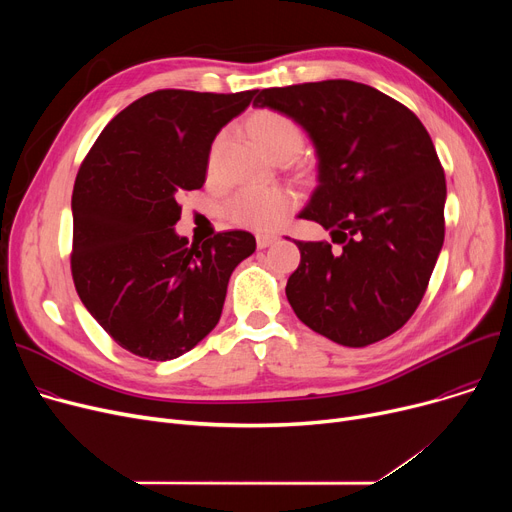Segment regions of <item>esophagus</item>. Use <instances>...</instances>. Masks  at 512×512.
Segmentation results:
<instances>
[{"label": "esophagus", "instance_id": "obj_1", "mask_svg": "<svg viewBox=\"0 0 512 512\" xmlns=\"http://www.w3.org/2000/svg\"><path fill=\"white\" fill-rule=\"evenodd\" d=\"M274 242H276L274 234H257V247L259 249L270 247V245H274Z\"/></svg>", "mask_w": 512, "mask_h": 512}]
</instances>
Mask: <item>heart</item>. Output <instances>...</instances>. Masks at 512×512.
<instances>
[{
  "label": "heart",
  "mask_w": 512,
  "mask_h": 512,
  "mask_svg": "<svg viewBox=\"0 0 512 512\" xmlns=\"http://www.w3.org/2000/svg\"><path fill=\"white\" fill-rule=\"evenodd\" d=\"M249 128L253 132L255 141L272 157L282 153L297 155L305 145L303 128L290 116L274 110L257 112L251 118ZM222 139L224 137H218V141H215L211 159L215 157V153H218ZM294 203H297V199H294V195L286 191V188L247 186L226 203V213L228 218L238 226H245L259 232H272L286 222L290 211L294 209Z\"/></svg>",
  "instance_id": "b5f03b06"
}]
</instances>
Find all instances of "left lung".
I'll return each mask as SVG.
<instances>
[{"instance_id":"8db88e82","label":"left lung","mask_w":512,"mask_h":512,"mask_svg":"<svg viewBox=\"0 0 512 512\" xmlns=\"http://www.w3.org/2000/svg\"><path fill=\"white\" fill-rule=\"evenodd\" d=\"M301 124L317 153V188L299 213L332 230L294 240L301 263L286 297L313 332L367 346L407 324L444 245L446 178L432 137L396 99L355 80L257 91Z\"/></svg>"}]
</instances>
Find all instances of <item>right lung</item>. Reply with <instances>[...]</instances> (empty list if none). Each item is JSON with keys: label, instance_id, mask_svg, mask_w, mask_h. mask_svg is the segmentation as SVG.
<instances>
[{"label": "right lung", "instance_id": "right-lung-1", "mask_svg": "<svg viewBox=\"0 0 512 512\" xmlns=\"http://www.w3.org/2000/svg\"><path fill=\"white\" fill-rule=\"evenodd\" d=\"M257 91H153L103 128L72 193V280L97 324L132 355L170 361L220 321L234 267L255 236L188 245L178 197L205 184L215 134Z\"/></svg>", "mask_w": 512, "mask_h": 512}]
</instances>
